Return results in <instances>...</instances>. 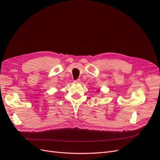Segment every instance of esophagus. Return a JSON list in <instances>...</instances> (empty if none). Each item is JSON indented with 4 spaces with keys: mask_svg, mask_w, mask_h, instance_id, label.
<instances>
[{
    "mask_svg": "<svg viewBox=\"0 0 160 160\" xmlns=\"http://www.w3.org/2000/svg\"><path fill=\"white\" fill-rule=\"evenodd\" d=\"M81 82V80L80 79H77V80H75L74 81V83H79Z\"/></svg>",
    "mask_w": 160,
    "mask_h": 160,
    "instance_id": "obj_1",
    "label": "esophagus"
}]
</instances>
